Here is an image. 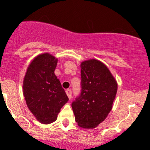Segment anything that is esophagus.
I'll return each instance as SVG.
<instances>
[{"mask_svg":"<svg viewBox=\"0 0 150 150\" xmlns=\"http://www.w3.org/2000/svg\"><path fill=\"white\" fill-rule=\"evenodd\" d=\"M65 92H66L68 98H69V99H70L71 97H72V91H71L70 89H67Z\"/></svg>","mask_w":150,"mask_h":150,"instance_id":"obj_1","label":"esophagus"}]
</instances>
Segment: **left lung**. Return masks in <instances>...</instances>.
<instances>
[{"label": "left lung", "mask_w": 150, "mask_h": 150, "mask_svg": "<svg viewBox=\"0 0 150 150\" xmlns=\"http://www.w3.org/2000/svg\"><path fill=\"white\" fill-rule=\"evenodd\" d=\"M81 93L72 104L80 127H97L112 108L117 83L107 66L95 59L81 62Z\"/></svg>", "instance_id": "obj_1"}]
</instances>
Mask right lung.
<instances>
[{
  "instance_id": "add662e5",
  "label": "right lung",
  "mask_w": 150,
  "mask_h": 150,
  "mask_svg": "<svg viewBox=\"0 0 150 150\" xmlns=\"http://www.w3.org/2000/svg\"><path fill=\"white\" fill-rule=\"evenodd\" d=\"M57 62L52 54H39L29 64L24 78L22 87L27 105L43 124L56 121L61 108L69 100L54 74Z\"/></svg>"
}]
</instances>
